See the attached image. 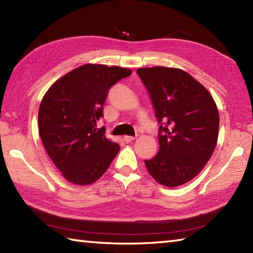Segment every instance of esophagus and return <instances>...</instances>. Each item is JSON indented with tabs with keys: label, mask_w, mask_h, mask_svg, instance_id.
<instances>
[{
	"label": "esophagus",
	"mask_w": 253,
	"mask_h": 253,
	"mask_svg": "<svg viewBox=\"0 0 253 253\" xmlns=\"http://www.w3.org/2000/svg\"><path fill=\"white\" fill-rule=\"evenodd\" d=\"M123 139H124V142H125V143H130V142H132V140L135 139V137H132V136H124Z\"/></svg>",
	"instance_id": "obj_1"
}]
</instances>
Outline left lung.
Returning <instances> with one entry per match:
<instances>
[{
  "mask_svg": "<svg viewBox=\"0 0 253 253\" xmlns=\"http://www.w3.org/2000/svg\"><path fill=\"white\" fill-rule=\"evenodd\" d=\"M137 74L161 124L160 152L145 165L162 185H183L203 169L216 146L220 117L215 101L203 84L177 68H139Z\"/></svg>",
  "mask_w": 253,
  "mask_h": 253,
  "instance_id": "obj_1",
  "label": "left lung"
}]
</instances>
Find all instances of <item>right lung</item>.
Instances as JSON below:
<instances>
[{"mask_svg":"<svg viewBox=\"0 0 253 253\" xmlns=\"http://www.w3.org/2000/svg\"><path fill=\"white\" fill-rule=\"evenodd\" d=\"M131 70L87 63L51 85L41 100L39 134L51 161L68 182L88 185L108 169L119 145L97 128L108 90Z\"/></svg>","mask_w":253,"mask_h":253,"instance_id":"add662e5","label":"right lung"}]
</instances>
